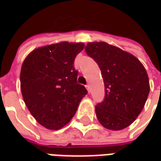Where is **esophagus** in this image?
<instances>
[{
	"label": "esophagus",
	"instance_id": "esophagus-1",
	"mask_svg": "<svg viewBox=\"0 0 161 161\" xmlns=\"http://www.w3.org/2000/svg\"><path fill=\"white\" fill-rule=\"evenodd\" d=\"M86 90L88 91V93H89V92H90V86H89V85H86Z\"/></svg>",
	"mask_w": 161,
	"mask_h": 161
}]
</instances>
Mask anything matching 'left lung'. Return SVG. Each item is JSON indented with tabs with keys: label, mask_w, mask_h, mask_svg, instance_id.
I'll return each instance as SVG.
<instances>
[{
	"label": "left lung",
	"mask_w": 161,
	"mask_h": 161,
	"mask_svg": "<svg viewBox=\"0 0 161 161\" xmlns=\"http://www.w3.org/2000/svg\"><path fill=\"white\" fill-rule=\"evenodd\" d=\"M85 50L99 65L105 85L104 101L95 107L97 119L108 129L126 128L141 114L149 94L144 66L133 54L107 42H88Z\"/></svg>",
	"instance_id": "1"
}]
</instances>
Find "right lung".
Listing matches in <instances>:
<instances>
[{
	"label": "right lung",
	"instance_id": "add662e5",
	"mask_svg": "<svg viewBox=\"0 0 161 161\" xmlns=\"http://www.w3.org/2000/svg\"><path fill=\"white\" fill-rule=\"evenodd\" d=\"M82 42H62L33 50L20 70L24 102L37 122L50 130L67 125L86 93L77 82L74 62Z\"/></svg>",
	"mask_w": 161,
	"mask_h": 161
}]
</instances>
